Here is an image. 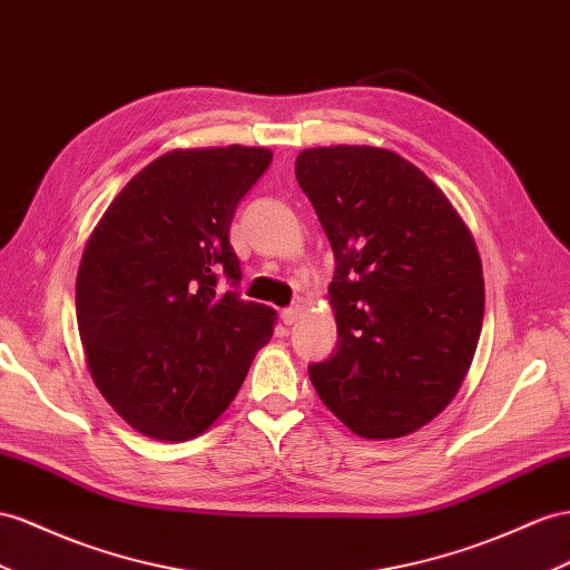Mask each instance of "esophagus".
Here are the masks:
<instances>
[{"instance_id": "34e87169", "label": "esophagus", "mask_w": 570, "mask_h": 570, "mask_svg": "<svg viewBox=\"0 0 570 570\" xmlns=\"http://www.w3.org/2000/svg\"><path fill=\"white\" fill-rule=\"evenodd\" d=\"M298 315H301V305H291V308H286V311L282 313L284 325H294L296 320H298Z\"/></svg>"}]
</instances>
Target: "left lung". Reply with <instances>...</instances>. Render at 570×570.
I'll return each instance as SVG.
<instances>
[{
    "label": "left lung",
    "mask_w": 570,
    "mask_h": 570,
    "mask_svg": "<svg viewBox=\"0 0 570 570\" xmlns=\"http://www.w3.org/2000/svg\"><path fill=\"white\" fill-rule=\"evenodd\" d=\"M334 253L337 348L311 363L320 400L361 438H402L458 395L484 320L470 228L424 173L375 146L296 158Z\"/></svg>",
    "instance_id": "left-lung-1"
}]
</instances>
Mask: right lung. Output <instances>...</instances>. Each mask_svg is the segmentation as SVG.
I'll return each instance as SVG.
<instances>
[{
	"label": "right lung",
	"instance_id": "obj_1",
	"mask_svg": "<svg viewBox=\"0 0 570 570\" xmlns=\"http://www.w3.org/2000/svg\"><path fill=\"white\" fill-rule=\"evenodd\" d=\"M262 146L170 151L112 199L83 247L77 323L100 395L156 441H189L238 395L274 311L243 301L228 243ZM226 278L230 292H218Z\"/></svg>",
	"mask_w": 570,
	"mask_h": 570
}]
</instances>
